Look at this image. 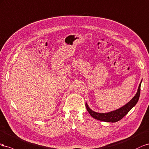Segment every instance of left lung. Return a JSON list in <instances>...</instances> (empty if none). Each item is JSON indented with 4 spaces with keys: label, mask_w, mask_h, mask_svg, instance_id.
Masks as SVG:
<instances>
[{
    "label": "left lung",
    "mask_w": 149,
    "mask_h": 149,
    "mask_svg": "<svg viewBox=\"0 0 149 149\" xmlns=\"http://www.w3.org/2000/svg\"><path fill=\"white\" fill-rule=\"evenodd\" d=\"M142 82V79L141 83L139 84L138 87V90L135 96L128 103L124 105L123 107L118 109L116 110L107 112V113H99L93 111L88 107L87 103H86V106L88 112L90 113L91 116L95 118L97 120H99L100 121H104L106 122H116L121 120L122 118L128 113L130 110L132 109L134 106L137 103L139 100L140 93H141V83Z\"/></svg>",
    "instance_id": "left-lung-1"
}]
</instances>
